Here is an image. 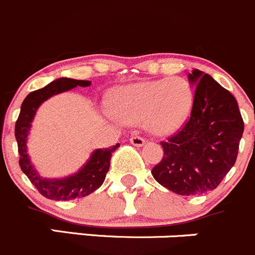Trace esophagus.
Listing matches in <instances>:
<instances>
[{
	"instance_id": "34e87169",
	"label": "esophagus",
	"mask_w": 255,
	"mask_h": 255,
	"mask_svg": "<svg viewBox=\"0 0 255 255\" xmlns=\"http://www.w3.org/2000/svg\"><path fill=\"white\" fill-rule=\"evenodd\" d=\"M130 142L132 143V145L137 146V147H140V146H142L143 143H145V140H143L141 136H137V135H133L130 137Z\"/></svg>"
}]
</instances>
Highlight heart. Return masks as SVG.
<instances>
[{
  "label": "heart",
  "instance_id": "b5f03b06",
  "mask_svg": "<svg viewBox=\"0 0 255 255\" xmlns=\"http://www.w3.org/2000/svg\"><path fill=\"white\" fill-rule=\"evenodd\" d=\"M192 107L191 85L173 78L128 85L114 98L115 114L123 122L145 123L148 130L160 135L182 127Z\"/></svg>",
  "mask_w": 255,
  "mask_h": 255
}]
</instances>
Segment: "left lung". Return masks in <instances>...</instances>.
I'll return each mask as SVG.
<instances>
[{
    "label": "left lung",
    "mask_w": 255,
    "mask_h": 255,
    "mask_svg": "<svg viewBox=\"0 0 255 255\" xmlns=\"http://www.w3.org/2000/svg\"><path fill=\"white\" fill-rule=\"evenodd\" d=\"M191 115L180 131L161 141L162 160L153 178L181 196L202 195L218 187L236 163L244 123L236 98L211 75L195 69Z\"/></svg>",
    "instance_id": "8db88e82"
}]
</instances>
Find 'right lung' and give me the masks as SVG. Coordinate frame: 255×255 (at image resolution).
<instances>
[{
	"mask_svg": "<svg viewBox=\"0 0 255 255\" xmlns=\"http://www.w3.org/2000/svg\"><path fill=\"white\" fill-rule=\"evenodd\" d=\"M90 84L92 83L88 80L59 78V79L49 83L47 87L29 93L21 105V112H19L18 119L16 122V127H14V136H16L19 153V167L23 171L24 175L29 178L32 185L38 190V192L49 200L69 201L85 197L94 192L104 182L105 176L110 167L113 152L120 146L119 143H117L109 148H98L92 153L89 161L75 175L62 178V180L42 178L29 161L26 141L31 123L39 105L48 98L58 94V93L67 92L77 85L89 87Z\"/></svg>",
	"mask_w": 255,
	"mask_h": 255,
	"instance_id": "add662e5",
	"label": "right lung"
}]
</instances>
